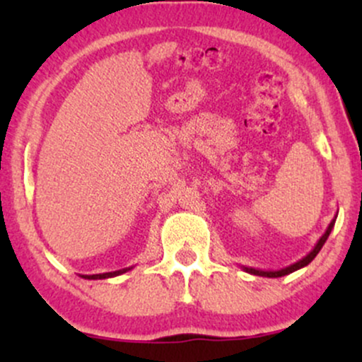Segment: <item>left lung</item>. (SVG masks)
Wrapping results in <instances>:
<instances>
[{
  "mask_svg": "<svg viewBox=\"0 0 362 362\" xmlns=\"http://www.w3.org/2000/svg\"><path fill=\"white\" fill-rule=\"evenodd\" d=\"M335 219H337V214H335V218L332 219L330 224H328V228H327V230H325V233H323L322 236H320V240H318V242H317V245H315V247H313V250H311V252L308 253V255H305V257H303V259H300V260H298V262H294V264L288 265V267H284V269H279V271H262V269L245 267V265H242V269H243L245 272H248V274H253V276H262V277H282V276H288V274H291V272L298 271V269H303V267H306V265H308L310 262L313 260L315 257L318 255V252L322 250V247H323V245H325L327 238H328V235H330L332 228H334V224H335Z\"/></svg>",
  "mask_w": 362,
  "mask_h": 362,
  "instance_id": "8db88e82",
  "label": "left lung"
}]
</instances>
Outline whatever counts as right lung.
Wrapping results in <instances>:
<instances>
[{"instance_id": "1", "label": "right lung", "mask_w": 362, "mask_h": 362, "mask_svg": "<svg viewBox=\"0 0 362 362\" xmlns=\"http://www.w3.org/2000/svg\"><path fill=\"white\" fill-rule=\"evenodd\" d=\"M132 267H126V269H120V271H114V272H103V274H93V276H81L83 279H109V277H115L120 276V274L131 271Z\"/></svg>"}]
</instances>
